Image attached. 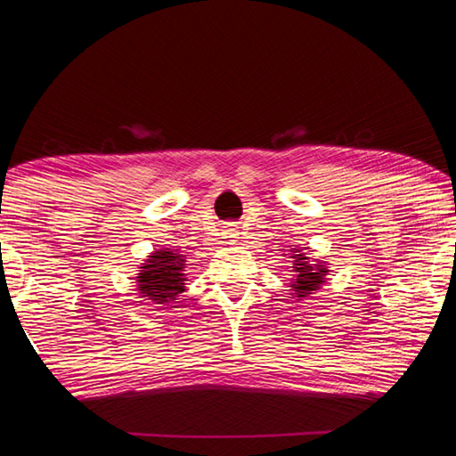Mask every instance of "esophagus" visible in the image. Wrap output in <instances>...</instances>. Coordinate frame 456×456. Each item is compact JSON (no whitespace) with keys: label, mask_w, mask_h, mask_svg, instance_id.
<instances>
[{"label":"esophagus","mask_w":456,"mask_h":456,"mask_svg":"<svg viewBox=\"0 0 456 456\" xmlns=\"http://www.w3.org/2000/svg\"><path fill=\"white\" fill-rule=\"evenodd\" d=\"M223 235H225V239H235V237H237V229H235V225H229V227L223 229Z\"/></svg>","instance_id":"obj_1"}]
</instances>
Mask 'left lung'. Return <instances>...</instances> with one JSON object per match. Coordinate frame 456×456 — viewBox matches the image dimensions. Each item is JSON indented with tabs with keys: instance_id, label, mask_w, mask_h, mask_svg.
Here are the masks:
<instances>
[{
	"instance_id": "8db88e82",
	"label": "left lung",
	"mask_w": 456,
	"mask_h": 456,
	"mask_svg": "<svg viewBox=\"0 0 456 456\" xmlns=\"http://www.w3.org/2000/svg\"><path fill=\"white\" fill-rule=\"evenodd\" d=\"M307 257L304 256V253H299V256H296V261H293V265H296V281L291 283L293 291H296L297 297H305L310 296L312 291L320 289V285L323 283V275L328 273V269L323 265H312L307 264L305 261Z\"/></svg>"
}]
</instances>
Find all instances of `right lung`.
I'll use <instances>...</instances> for the list:
<instances>
[{"instance_id": "add662e5", "label": "right lung", "mask_w": 456, "mask_h": 456, "mask_svg": "<svg viewBox=\"0 0 456 456\" xmlns=\"http://www.w3.org/2000/svg\"><path fill=\"white\" fill-rule=\"evenodd\" d=\"M183 267L184 259L179 253L168 249L154 251L138 273L141 297L152 299L157 304H171L184 288Z\"/></svg>"}]
</instances>
